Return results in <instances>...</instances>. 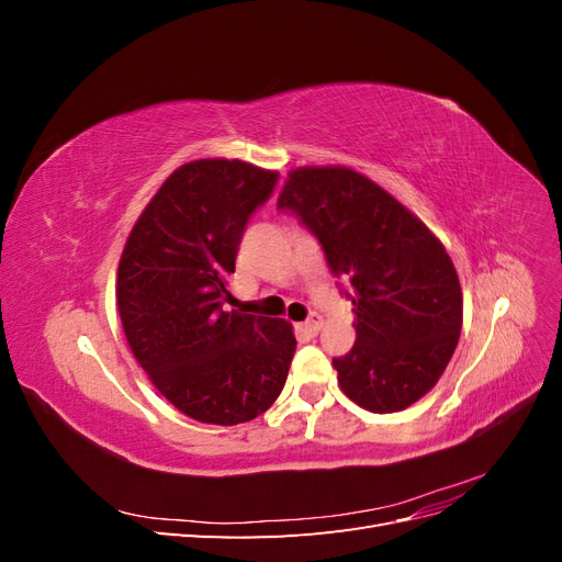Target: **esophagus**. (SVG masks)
<instances>
[{
	"mask_svg": "<svg viewBox=\"0 0 562 562\" xmlns=\"http://www.w3.org/2000/svg\"><path fill=\"white\" fill-rule=\"evenodd\" d=\"M321 326H323V318H321V314H312L307 321L302 323L300 328H302L304 333H307V335H316V333L321 330Z\"/></svg>",
	"mask_w": 562,
	"mask_h": 562,
	"instance_id": "34e87169",
	"label": "esophagus"
}]
</instances>
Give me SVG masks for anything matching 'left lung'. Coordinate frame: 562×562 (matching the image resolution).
<instances>
[{
  "mask_svg": "<svg viewBox=\"0 0 562 562\" xmlns=\"http://www.w3.org/2000/svg\"><path fill=\"white\" fill-rule=\"evenodd\" d=\"M293 211L347 277L356 345L333 359L339 389L370 413H398L436 386L462 330V285L436 234L378 182L347 166L288 173Z\"/></svg>",
  "mask_w": 562,
  "mask_h": 562,
  "instance_id": "8db88e82",
  "label": "left lung"
}]
</instances>
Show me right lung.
I'll use <instances>...</instances> for the list:
<instances>
[{"label":"right lung","mask_w":562,"mask_h":562,"mask_svg":"<svg viewBox=\"0 0 562 562\" xmlns=\"http://www.w3.org/2000/svg\"><path fill=\"white\" fill-rule=\"evenodd\" d=\"M277 180L239 159L182 164L119 260L116 307L135 361L168 403L203 424L234 427L269 411L293 361L291 323L225 312L246 223Z\"/></svg>","instance_id":"add662e5"}]
</instances>
